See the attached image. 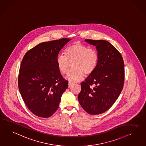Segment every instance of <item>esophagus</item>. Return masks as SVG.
Listing matches in <instances>:
<instances>
[{
	"mask_svg": "<svg viewBox=\"0 0 146 146\" xmlns=\"http://www.w3.org/2000/svg\"><path fill=\"white\" fill-rule=\"evenodd\" d=\"M72 84H73V83L71 82H69V83H68V87L70 88L72 86Z\"/></svg>",
	"mask_w": 146,
	"mask_h": 146,
	"instance_id": "1",
	"label": "esophagus"
}]
</instances>
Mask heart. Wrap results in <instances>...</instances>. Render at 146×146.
<instances>
[{"label": "heart", "mask_w": 146, "mask_h": 146, "mask_svg": "<svg viewBox=\"0 0 146 146\" xmlns=\"http://www.w3.org/2000/svg\"><path fill=\"white\" fill-rule=\"evenodd\" d=\"M65 56L59 55L56 58V64L59 72L66 75L71 68H74L66 79L71 82H78L83 78L84 74L89 75L97 66L99 55L93 48L76 42L66 49Z\"/></svg>", "instance_id": "obj_1"}]
</instances>
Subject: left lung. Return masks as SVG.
<instances>
[{
    "mask_svg": "<svg viewBox=\"0 0 146 146\" xmlns=\"http://www.w3.org/2000/svg\"><path fill=\"white\" fill-rule=\"evenodd\" d=\"M96 46L99 55L97 66L81 83L79 103L91 115L109 110L118 98L124 81V64L121 53L104 40L86 39Z\"/></svg>",
    "mask_w": 146,
    "mask_h": 146,
    "instance_id": "1",
    "label": "left lung"
}]
</instances>
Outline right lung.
<instances>
[{
    "label": "right lung",
    "instance_id": "1",
    "mask_svg": "<svg viewBox=\"0 0 146 146\" xmlns=\"http://www.w3.org/2000/svg\"><path fill=\"white\" fill-rule=\"evenodd\" d=\"M71 40L62 38L39 43L24 56L18 87L25 104L36 116L48 118L59 107L68 82L58 70L56 58Z\"/></svg>",
    "mask_w": 146,
    "mask_h": 146
}]
</instances>
